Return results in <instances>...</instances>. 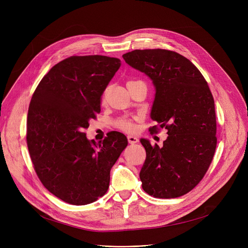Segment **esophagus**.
Masks as SVG:
<instances>
[{"mask_svg":"<svg viewBox=\"0 0 248 248\" xmlns=\"http://www.w3.org/2000/svg\"><path fill=\"white\" fill-rule=\"evenodd\" d=\"M127 139H128V142H129L130 144H135V143L138 142V138L135 137V136H133V135H128V136H127Z\"/></svg>","mask_w":248,"mask_h":248,"instance_id":"obj_1","label":"esophagus"}]
</instances>
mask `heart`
<instances>
[{"mask_svg": "<svg viewBox=\"0 0 248 248\" xmlns=\"http://www.w3.org/2000/svg\"><path fill=\"white\" fill-rule=\"evenodd\" d=\"M128 82H131V81H128ZM127 82V83H128ZM137 120V118H120L116 121L115 123V125L117 128L124 131V132H127V133H131V132H134L135 131V124H134V121Z\"/></svg>", "mask_w": 248, "mask_h": 248, "instance_id": "obj_1", "label": "heart"}]
</instances>
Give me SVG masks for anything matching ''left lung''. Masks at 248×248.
Listing matches in <instances>:
<instances>
[{
	"mask_svg": "<svg viewBox=\"0 0 248 248\" xmlns=\"http://www.w3.org/2000/svg\"><path fill=\"white\" fill-rule=\"evenodd\" d=\"M126 63L148 76L156 88L151 134L168 130L163 147L140 139L146 160L139 176L143 190L156 198H175L203 179L217 146L214 98L199 69L186 57L164 49L134 50Z\"/></svg>",
	"mask_w": 248,
	"mask_h": 248,
	"instance_id": "1",
	"label": "left lung"
}]
</instances>
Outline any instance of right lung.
Instances as JSON below:
<instances>
[{
	"instance_id": "obj_1",
	"label": "right lung",
	"mask_w": 248,
	"mask_h": 248,
	"mask_svg": "<svg viewBox=\"0 0 248 248\" xmlns=\"http://www.w3.org/2000/svg\"><path fill=\"white\" fill-rule=\"evenodd\" d=\"M120 66L117 58L72 56L49 70L31 98L26 142L34 170L42 185L68 204H90L107 192L111 169L127 146L119 131L98 144L84 132Z\"/></svg>"
}]
</instances>
